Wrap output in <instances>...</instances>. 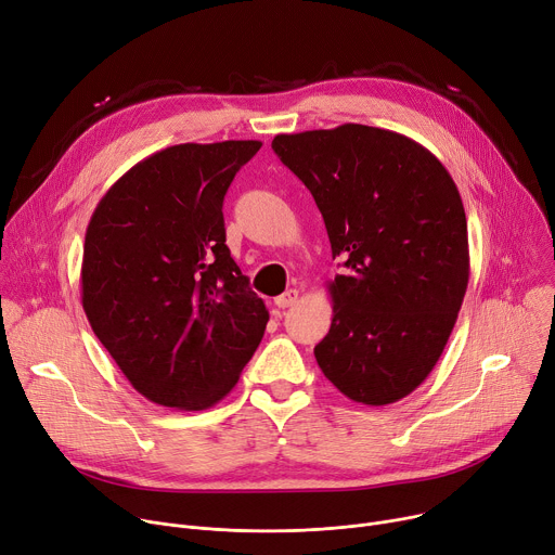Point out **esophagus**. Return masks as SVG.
Returning a JSON list of instances; mask_svg holds the SVG:
<instances>
[{
  "mask_svg": "<svg viewBox=\"0 0 555 555\" xmlns=\"http://www.w3.org/2000/svg\"><path fill=\"white\" fill-rule=\"evenodd\" d=\"M296 300H298V292H296V289H287V292H283L281 296L274 298V306L285 310V308H292V306L296 304Z\"/></svg>",
  "mask_w": 555,
  "mask_h": 555,
  "instance_id": "1",
  "label": "esophagus"
}]
</instances>
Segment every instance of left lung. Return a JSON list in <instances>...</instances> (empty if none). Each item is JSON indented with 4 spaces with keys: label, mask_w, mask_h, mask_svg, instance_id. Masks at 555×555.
Returning a JSON list of instances; mask_svg holds the SVG:
<instances>
[{
    "label": "left lung",
    "mask_w": 555,
    "mask_h": 555,
    "mask_svg": "<svg viewBox=\"0 0 555 555\" xmlns=\"http://www.w3.org/2000/svg\"><path fill=\"white\" fill-rule=\"evenodd\" d=\"M272 150L312 192L345 261L327 283L319 367L363 405L405 398L438 363L469 283L456 183L425 145L361 124L276 134Z\"/></svg>",
    "instance_id": "1"
}]
</instances>
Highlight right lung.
Masks as SVG:
<instances>
[{
	"instance_id": "right-lung-1",
	"label": "right lung",
	"mask_w": 555,
	"mask_h": 555,
	"mask_svg": "<svg viewBox=\"0 0 555 555\" xmlns=\"http://www.w3.org/2000/svg\"><path fill=\"white\" fill-rule=\"evenodd\" d=\"M261 145L159 150L119 177L90 217L83 312L130 385L157 405H217L263 338L270 314L230 257L221 210Z\"/></svg>"
}]
</instances>
